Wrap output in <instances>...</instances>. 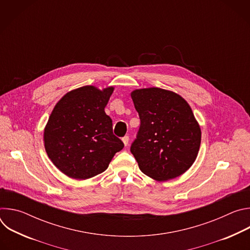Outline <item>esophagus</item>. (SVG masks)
I'll return each mask as SVG.
<instances>
[{"mask_svg": "<svg viewBox=\"0 0 250 250\" xmlns=\"http://www.w3.org/2000/svg\"><path fill=\"white\" fill-rule=\"evenodd\" d=\"M128 141H129V137H128V136H125V137H123V142H124L125 146H128Z\"/></svg>", "mask_w": 250, "mask_h": 250, "instance_id": "obj_1", "label": "esophagus"}]
</instances>
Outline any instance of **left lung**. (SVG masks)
<instances>
[{"instance_id": "8db88e82", "label": "left lung", "mask_w": 250, "mask_h": 250, "mask_svg": "<svg viewBox=\"0 0 250 250\" xmlns=\"http://www.w3.org/2000/svg\"><path fill=\"white\" fill-rule=\"evenodd\" d=\"M130 97L140 119L130 151L140 171L158 182L184 174L198 156L202 136L190 104L157 87L135 89Z\"/></svg>"}]
</instances>
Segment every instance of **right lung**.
Masks as SVG:
<instances>
[{"instance_id":"add662e5","label":"right lung","mask_w":250,"mask_h":250,"mask_svg":"<svg viewBox=\"0 0 250 250\" xmlns=\"http://www.w3.org/2000/svg\"><path fill=\"white\" fill-rule=\"evenodd\" d=\"M114 89L83 86L66 93L53 108L44 127V147L69 178L86 180L104 172L123 149L112 119L104 113Z\"/></svg>"}]
</instances>
